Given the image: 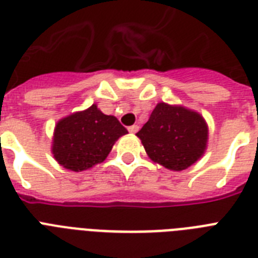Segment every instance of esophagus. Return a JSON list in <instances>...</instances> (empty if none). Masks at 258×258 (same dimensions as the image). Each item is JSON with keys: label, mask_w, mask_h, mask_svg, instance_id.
Segmentation results:
<instances>
[{"label": "esophagus", "mask_w": 258, "mask_h": 258, "mask_svg": "<svg viewBox=\"0 0 258 258\" xmlns=\"http://www.w3.org/2000/svg\"><path fill=\"white\" fill-rule=\"evenodd\" d=\"M128 131H130V133H131V134L138 133V131H139V125H138V124L130 125V127H128Z\"/></svg>", "instance_id": "obj_1"}]
</instances>
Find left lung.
I'll return each mask as SVG.
<instances>
[{"label": "left lung", "mask_w": 258, "mask_h": 258, "mask_svg": "<svg viewBox=\"0 0 258 258\" xmlns=\"http://www.w3.org/2000/svg\"><path fill=\"white\" fill-rule=\"evenodd\" d=\"M137 135L151 161L166 169L182 171L204 155L208 124L196 111L158 103Z\"/></svg>", "instance_id": "8db88e82"}]
</instances>
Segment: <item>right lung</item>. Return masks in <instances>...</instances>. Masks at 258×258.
<instances>
[{
    "instance_id": "obj_1",
    "label": "right lung",
    "mask_w": 258,
    "mask_h": 258,
    "mask_svg": "<svg viewBox=\"0 0 258 258\" xmlns=\"http://www.w3.org/2000/svg\"><path fill=\"white\" fill-rule=\"evenodd\" d=\"M128 134L115 116L96 104L62 117L54 127L52 153L64 169L84 171L104 161L115 142Z\"/></svg>"
}]
</instances>
